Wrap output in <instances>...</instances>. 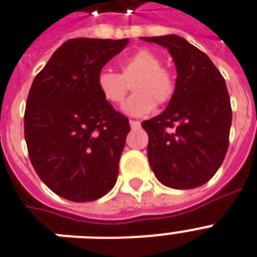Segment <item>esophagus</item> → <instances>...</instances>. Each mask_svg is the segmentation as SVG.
<instances>
[{"instance_id":"obj_1","label":"esophagus","mask_w":257,"mask_h":257,"mask_svg":"<svg viewBox=\"0 0 257 257\" xmlns=\"http://www.w3.org/2000/svg\"><path fill=\"white\" fill-rule=\"evenodd\" d=\"M130 126L133 127V128H138V127L141 126V122H139V120H133V119H130Z\"/></svg>"}]
</instances>
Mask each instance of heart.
<instances>
[{
	"label": "heart",
	"instance_id": "b5f03b06",
	"mask_svg": "<svg viewBox=\"0 0 257 257\" xmlns=\"http://www.w3.org/2000/svg\"><path fill=\"white\" fill-rule=\"evenodd\" d=\"M120 74L103 69L96 75V89L106 102L120 104L126 98L128 85L135 94L124 102L122 110L128 115L149 114L159 104L167 103L175 94V75L162 66V59L149 49H141L120 61Z\"/></svg>",
	"mask_w": 257,
	"mask_h": 257
}]
</instances>
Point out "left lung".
Returning a JSON list of instances; mask_svg holds the SVG:
<instances>
[{"instance_id":"left-lung-1","label":"left lung","mask_w":257,"mask_h":257,"mask_svg":"<svg viewBox=\"0 0 257 257\" xmlns=\"http://www.w3.org/2000/svg\"><path fill=\"white\" fill-rule=\"evenodd\" d=\"M141 40L166 47L178 74L166 110L142 122L150 166L164 186L196 188L216 174L228 150L232 110L224 78L207 54L182 37Z\"/></svg>"}]
</instances>
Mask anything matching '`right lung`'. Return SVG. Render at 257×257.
Wrapping results in <instances>:
<instances>
[{"label":"right lung","mask_w":257,"mask_h":257,"mask_svg":"<svg viewBox=\"0 0 257 257\" xmlns=\"http://www.w3.org/2000/svg\"><path fill=\"white\" fill-rule=\"evenodd\" d=\"M128 40L73 38L38 73L25 110V141L41 180L71 202H93L111 190L130 131L96 89V75Z\"/></svg>","instance_id":"add662e5"}]
</instances>
